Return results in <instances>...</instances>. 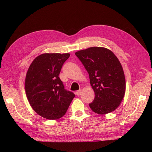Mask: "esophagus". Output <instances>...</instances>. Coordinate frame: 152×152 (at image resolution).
Listing matches in <instances>:
<instances>
[{"instance_id": "esophagus-1", "label": "esophagus", "mask_w": 152, "mask_h": 152, "mask_svg": "<svg viewBox=\"0 0 152 152\" xmlns=\"http://www.w3.org/2000/svg\"><path fill=\"white\" fill-rule=\"evenodd\" d=\"M76 94L78 95V96H80V95H81V94H82V91L81 90H78V91H77L76 92Z\"/></svg>"}]
</instances>
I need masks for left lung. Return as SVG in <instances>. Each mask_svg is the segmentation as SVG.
<instances>
[{"label":"left lung","instance_id":"1","mask_svg":"<svg viewBox=\"0 0 152 152\" xmlns=\"http://www.w3.org/2000/svg\"><path fill=\"white\" fill-rule=\"evenodd\" d=\"M89 76L95 99L89 104L96 114L104 115L117 109L125 93L124 69L115 54L107 48L91 47L75 53Z\"/></svg>","mask_w":152,"mask_h":152}]
</instances>
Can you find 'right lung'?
I'll return each mask as SVG.
<instances>
[{
	"label": "right lung",
	"mask_w": 152,
	"mask_h": 152,
	"mask_svg": "<svg viewBox=\"0 0 152 152\" xmlns=\"http://www.w3.org/2000/svg\"><path fill=\"white\" fill-rule=\"evenodd\" d=\"M70 53H45L31 63L25 80L31 106L48 119H58L66 114L75 95L64 89L59 75Z\"/></svg>",
	"instance_id": "1"
}]
</instances>
